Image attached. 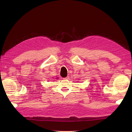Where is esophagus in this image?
Returning <instances> with one entry per match:
<instances>
[{
  "instance_id": "34e87169",
  "label": "esophagus",
  "mask_w": 132,
  "mask_h": 132,
  "mask_svg": "<svg viewBox=\"0 0 132 132\" xmlns=\"http://www.w3.org/2000/svg\"><path fill=\"white\" fill-rule=\"evenodd\" d=\"M69 79V76H67V77L63 78V79H65V80H68Z\"/></svg>"
}]
</instances>
